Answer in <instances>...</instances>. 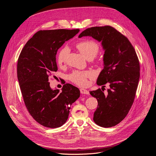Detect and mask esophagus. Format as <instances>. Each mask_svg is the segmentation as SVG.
Returning <instances> with one entry per match:
<instances>
[{
    "label": "esophagus",
    "instance_id": "obj_1",
    "mask_svg": "<svg viewBox=\"0 0 156 156\" xmlns=\"http://www.w3.org/2000/svg\"><path fill=\"white\" fill-rule=\"evenodd\" d=\"M80 93L83 94H89V91L86 90H85V89H83V88H81L80 89Z\"/></svg>",
    "mask_w": 156,
    "mask_h": 156
}]
</instances>
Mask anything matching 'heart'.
Segmentation results:
<instances>
[{
	"label": "heart",
	"mask_w": 156,
	"mask_h": 156,
	"mask_svg": "<svg viewBox=\"0 0 156 156\" xmlns=\"http://www.w3.org/2000/svg\"><path fill=\"white\" fill-rule=\"evenodd\" d=\"M76 48L87 59L93 58L99 51L98 44L91 41H82L76 44ZM69 47L64 46L57 55V63L61 65L66 61L69 54ZM94 75L93 72L74 71L69 75L70 80L74 83L80 86H85L87 84V78H91Z\"/></svg>",
	"instance_id": "1"
}]
</instances>
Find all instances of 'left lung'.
Wrapping results in <instances>:
<instances>
[{
  "label": "left lung",
  "instance_id": "obj_1",
  "mask_svg": "<svg viewBox=\"0 0 156 156\" xmlns=\"http://www.w3.org/2000/svg\"><path fill=\"white\" fill-rule=\"evenodd\" d=\"M92 37L101 42L104 69L101 72L97 84H109L108 93L101 89L90 91L98 102L93 120L100 126H114L128 114L134 101L140 80V63L129 40L110 26L87 28L78 36ZM102 90V87L101 88Z\"/></svg>",
  "mask_w": 156,
  "mask_h": 156
}]
</instances>
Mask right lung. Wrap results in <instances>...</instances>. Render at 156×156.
Returning <instances> with one entry per match:
<instances>
[{"instance_id":"right-lung-1","label":"right lung","mask_w":156,"mask_h":156,"mask_svg":"<svg viewBox=\"0 0 156 156\" xmlns=\"http://www.w3.org/2000/svg\"><path fill=\"white\" fill-rule=\"evenodd\" d=\"M76 30H42L27 42L18 60L17 77L25 105L39 124L55 128L67 120L72 105L80 96L79 89L71 84L62 91L52 89L49 78L57 71L58 49L78 32Z\"/></svg>"}]
</instances>
